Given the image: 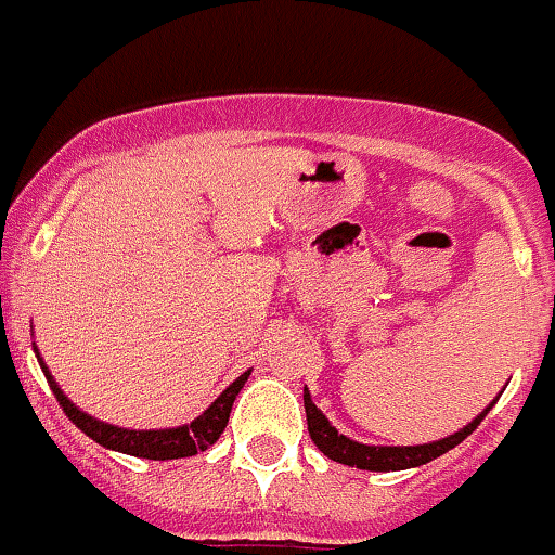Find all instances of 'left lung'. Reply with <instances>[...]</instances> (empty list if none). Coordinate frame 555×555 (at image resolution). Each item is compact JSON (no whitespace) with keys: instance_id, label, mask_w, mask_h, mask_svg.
<instances>
[{"instance_id":"obj_1","label":"left lung","mask_w":555,"mask_h":555,"mask_svg":"<svg viewBox=\"0 0 555 555\" xmlns=\"http://www.w3.org/2000/svg\"><path fill=\"white\" fill-rule=\"evenodd\" d=\"M499 401V398H495ZM304 406H306V424H309V436H312L314 447L321 450L326 459L338 461V464H349V467L358 469H372V473H389V469H410L421 467L427 461L444 455L447 450H453L455 444H461L464 438L473 433V429L481 424L490 406H487L481 415L469 421L467 427H461L459 433L447 438H438V441H429V444H415V447H375V444H361V441H352L344 433L332 427L330 418L323 415L318 406H314L309 389L304 387Z\"/></svg>"}]
</instances>
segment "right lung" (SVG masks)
<instances>
[{
    "label": "right lung",
    "mask_w": 555,
    "mask_h": 555,
    "mask_svg": "<svg viewBox=\"0 0 555 555\" xmlns=\"http://www.w3.org/2000/svg\"><path fill=\"white\" fill-rule=\"evenodd\" d=\"M37 352V347H34ZM37 361L46 372L48 384H51L53 396L60 401V406L65 410L74 424H77L88 438H94L96 444H102L105 450H114V453L137 455V459H152V461H168V459H189V455H197L203 450L215 444L217 438L223 436L225 424H229V412H232V403L237 398V392L243 389V384L249 380L251 370L243 372L241 378L229 384V387L217 396V401H211L203 415L192 421V424H183V427H166V429H126L117 427V424H105V421L88 415L70 401L65 392L60 389V384L53 380L51 370L42 361V354L37 352Z\"/></svg>",
    "instance_id": "add662e5"
}]
</instances>
